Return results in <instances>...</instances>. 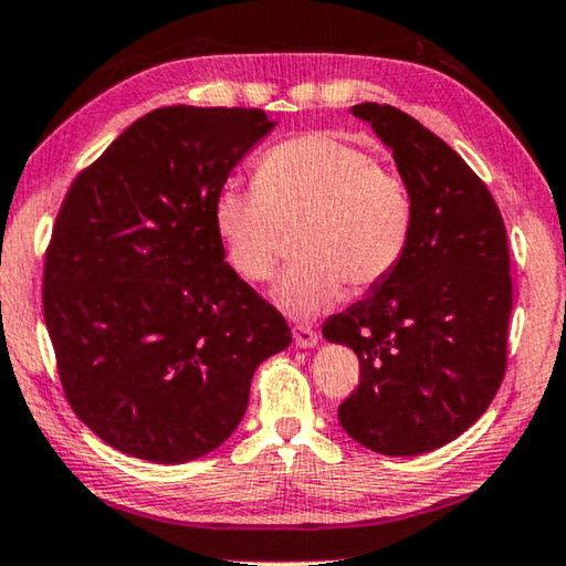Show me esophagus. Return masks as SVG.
I'll use <instances>...</instances> for the list:
<instances>
[{
	"mask_svg": "<svg viewBox=\"0 0 566 566\" xmlns=\"http://www.w3.org/2000/svg\"><path fill=\"white\" fill-rule=\"evenodd\" d=\"M292 335H294V343H297L300 348H317L319 335L312 331L310 325H294L292 327Z\"/></svg>",
	"mask_w": 566,
	"mask_h": 566,
	"instance_id": "obj_1",
	"label": "esophagus"
}]
</instances>
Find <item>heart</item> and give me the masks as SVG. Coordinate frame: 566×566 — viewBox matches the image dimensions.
<instances>
[{
    "mask_svg": "<svg viewBox=\"0 0 566 566\" xmlns=\"http://www.w3.org/2000/svg\"><path fill=\"white\" fill-rule=\"evenodd\" d=\"M297 261L274 282L272 300L312 317L350 292L384 282L409 247L415 200L399 175L335 134L284 139L261 157L256 182L226 180L213 198V229L235 274L272 276L282 231Z\"/></svg>",
    "mask_w": 566,
    "mask_h": 566,
    "instance_id": "b5f03b06",
    "label": "heart"
}]
</instances>
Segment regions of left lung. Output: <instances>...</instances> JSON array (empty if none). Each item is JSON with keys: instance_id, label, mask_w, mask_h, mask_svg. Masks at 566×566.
<instances>
[{"instance_id": "8db88e82", "label": "left lung", "mask_w": 566, "mask_h": 566, "mask_svg": "<svg viewBox=\"0 0 566 566\" xmlns=\"http://www.w3.org/2000/svg\"><path fill=\"white\" fill-rule=\"evenodd\" d=\"M350 114L391 149L415 226L399 266L325 319V340L360 360V384L337 419L368 450L415 458L475 424L503 381L509 241L491 192L437 134L386 104Z\"/></svg>"}]
</instances>
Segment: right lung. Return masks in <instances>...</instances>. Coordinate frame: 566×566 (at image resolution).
Here are the masks:
<instances>
[{
  "instance_id": "add662e5",
  "label": "right lung",
  "mask_w": 566,
  "mask_h": 566,
  "mask_svg": "<svg viewBox=\"0 0 566 566\" xmlns=\"http://www.w3.org/2000/svg\"><path fill=\"white\" fill-rule=\"evenodd\" d=\"M274 126L259 108H157L67 190L45 325L73 411L132 458L180 465L221 447L256 368L292 343L213 229L216 190Z\"/></svg>"
}]
</instances>
